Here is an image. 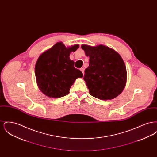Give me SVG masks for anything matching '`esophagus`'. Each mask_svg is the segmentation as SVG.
<instances>
[{"instance_id":"34e87169","label":"esophagus","mask_w":157,"mask_h":157,"mask_svg":"<svg viewBox=\"0 0 157 157\" xmlns=\"http://www.w3.org/2000/svg\"><path fill=\"white\" fill-rule=\"evenodd\" d=\"M80 70L81 71L82 74H84V71H85V69H84L83 67H82V68H81V69H80Z\"/></svg>"}]
</instances>
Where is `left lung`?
<instances>
[{
	"instance_id": "left-lung-1",
	"label": "left lung",
	"mask_w": 157,
	"mask_h": 157,
	"mask_svg": "<svg viewBox=\"0 0 157 157\" xmlns=\"http://www.w3.org/2000/svg\"><path fill=\"white\" fill-rule=\"evenodd\" d=\"M81 48L90 57L83 79L90 94L104 101L117 97L125 88L127 79L126 66L120 54L103 45H82Z\"/></svg>"
}]
</instances>
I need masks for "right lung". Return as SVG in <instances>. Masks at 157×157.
<instances>
[{
    "label": "right lung",
    "instance_id": "1",
    "mask_svg": "<svg viewBox=\"0 0 157 157\" xmlns=\"http://www.w3.org/2000/svg\"><path fill=\"white\" fill-rule=\"evenodd\" d=\"M79 45L66 47L60 42L45 51L38 58L35 72L37 86L46 96L58 98L67 95L69 90L82 72L74 67V62L69 55Z\"/></svg>",
    "mask_w": 157,
    "mask_h": 157
}]
</instances>
